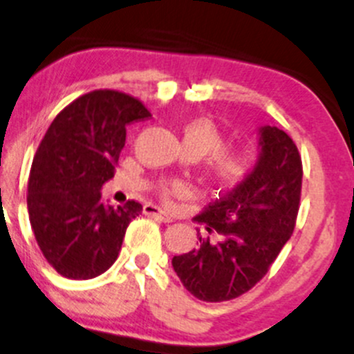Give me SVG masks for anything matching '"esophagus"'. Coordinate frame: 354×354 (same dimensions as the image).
<instances>
[{
  "label": "esophagus",
  "mask_w": 354,
  "mask_h": 354,
  "mask_svg": "<svg viewBox=\"0 0 354 354\" xmlns=\"http://www.w3.org/2000/svg\"><path fill=\"white\" fill-rule=\"evenodd\" d=\"M143 212H145V214L151 216V218H155L156 221H160V223H165V224L171 223V221H173L163 209H161V207L155 206V204H145Z\"/></svg>",
  "instance_id": "1"
}]
</instances>
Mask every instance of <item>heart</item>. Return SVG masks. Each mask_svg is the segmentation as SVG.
<instances>
[{
    "instance_id": "b5f03b06",
    "label": "heart",
    "mask_w": 354,
    "mask_h": 354,
    "mask_svg": "<svg viewBox=\"0 0 354 354\" xmlns=\"http://www.w3.org/2000/svg\"><path fill=\"white\" fill-rule=\"evenodd\" d=\"M183 145L193 148L199 156H209V173L221 185H234L245 176L249 169V158L244 151L236 148H223L224 136L209 118H198L183 129ZM183 188L169 185L163 188V194L169 198Z\"/></svg>"
}]
</instances>
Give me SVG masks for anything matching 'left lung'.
<instances>
[{"instance_id": "obj_1", "label": "left lung", "mask_w": 354, "mask_h": 354, "mask_svg": "<svg viewBox=\"0 0 354 354\" xmlns=\"http://www.w3.org/2000/svg\"><path fill=\"white\" fill-rule=\"evenodd\" d=\"M252 171L198 216L209 236L174 255L173 269L186 290L203 301H225L254 287L290 239L299 214L301 158L277 127L259 129Z\"/></svg>"}]
</instances>
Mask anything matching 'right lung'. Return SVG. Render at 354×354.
<instances>
[{
  "label": "right lung",
  "mask_w": 354,
  "mask_h": 354,
  "mask_svg": "<svg viewBox=\"0 0 354 354\" xmlns=\"http://www.w3.org/2000/svg\"><path fill=\"white\" fill-rule=\"evenodd\" d=\"M148 117L140 100L105 88L75 99L46 131L29 173V221L44 257L67 279L109 270L142 212L136 201L110 206L100 189L113 178L127 125Z\"/></svg>",
  "instance_id": "add662e5"
}]
</instances>
